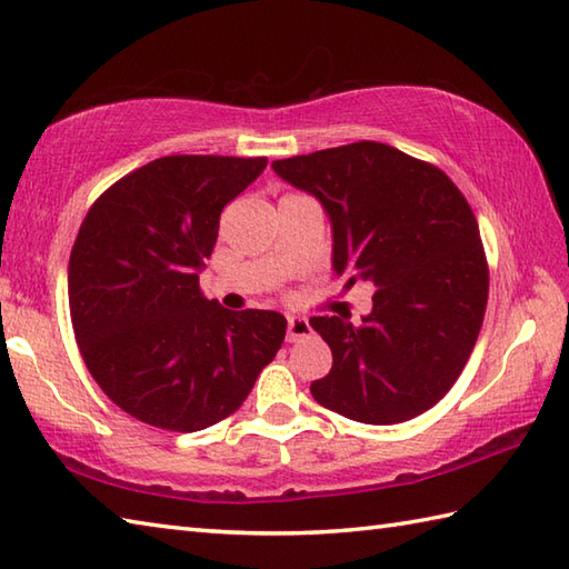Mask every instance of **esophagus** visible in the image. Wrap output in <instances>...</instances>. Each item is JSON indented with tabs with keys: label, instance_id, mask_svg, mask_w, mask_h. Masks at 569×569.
I'll return each instance as SVG.
<instances>
[{
	"label": "esophagus",
	"instance_id": "1",
	"mask_svg": "<svg viewBox=\"0 0 569 569\" xmlns=\"http://www.w3.org/2000/svg\"><path fill=\"white\" fill-rule=\"evenodd\" d=\"M310 322L306 320V318H298V316H293V318H288V332H286V340L288 342H298V340H303V338H308L310 336Z\"/></svg>",
	"mask_w": 569,
	"mask_h": 569
}]
</instances>
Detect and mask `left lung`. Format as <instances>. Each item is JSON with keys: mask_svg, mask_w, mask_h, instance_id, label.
Instances as JSON below:
<instances>
[{"mask_svg": "<svg viewBox=\"0 0 569 569\" xmlns=\"http://www.w3.org/2000/svg\"><path fill=\"white\" fill-rule=\"evenodd\" d=\"M271 167L326 209L345 288H377L360 326L310 318L332 350L310 395L362 425L419 417L459 380L486 313L488 266L469 202L439 167L372 140Z\"/></svg>", "mask_w": 569, "mask_h": 569, "instance_id": "8db88e82", "label": "left lung"}]
</instances>
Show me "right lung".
Instances as JSON below:
<instances>
[{"instance_id": "right-lung-1", "label": "right lung", "mask_w": 569, "mask_h": 569, "mask_svg": "<svg viewBox=\"0 0 569 569\" xmlns=\"http://www.w3.org/2000/svg\"><path fill=\"white\" fill-rule=\"evenodd\" d=\"M266 158L170 154L106 189L69 261V306L88 372L144 425L199 431L233 415L281 350L276 310H227L199 291L219 214Z\"/></svg>"}]
</instances>
